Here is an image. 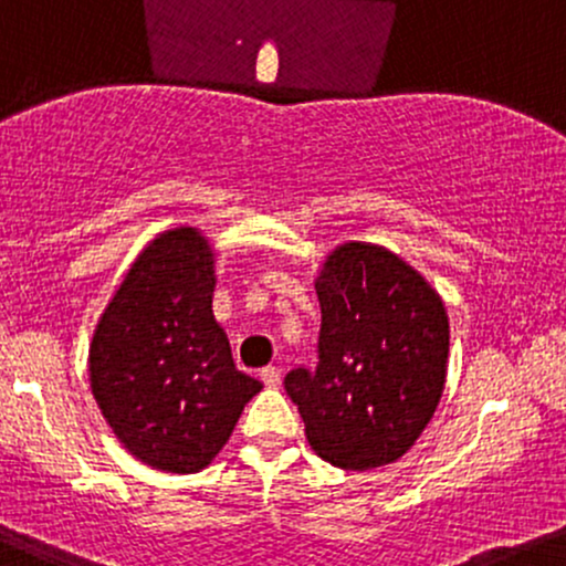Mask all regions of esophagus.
<instances>
[{
  "instance_id": "esophagus-1",
  "label": "esophagus",
  "mask_w": 566,
  "mask_h": 566,
  "mask_svg": "<svg viewBox=\"0 0 566 566\" xmlns=\"http://www.w3.org/2000/svg\"><path fill=\"white\" fill-rule=\"evenodd\" d=\"M260 378H263L265 387H279V384H282V370H279L276 365H269V368H263Z\"/></svg>"
}]
</instances>
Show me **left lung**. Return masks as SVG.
<instances>
[{
  "mask_svg": "<svg viewBox=\"0 0 566 566\" xmlns=\"http://www.w3.org/2000/svg\"><path fill=\"white\" fill-rule=\"evenodd\" d=\"M319 365L284 378L312 449L340 470L392 464L430 424L449 368L438 290L381 244L346 241L314 279Z\"/></svg>",
  "mask_w": 566,
  "mask_h": 566,
  "instance_id": "left-lung-1",
  "label": "left lung"
}]
</instances>
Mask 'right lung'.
I'll list each match as a JSON object with an SVG mask.
<instances>
[{
    "label": "right lung",
    "mask_w": 566,
    "mask_h": 566,
    "mask_svg": "<svg viewBox=\"0 0 566 566\" xmlns=\"http://www.w3.org/2000/svg\"><path fill=\"white\" fill-rule=\"evenodd\" d=\"M214 247L198 228L158 233L123 276L88 349L91 392L142 464L209 468L247 402L263 389L233 363L214 319Z\"/></svg>",
    "instance_id": "right-lung-1"
}]
</instances>
